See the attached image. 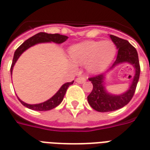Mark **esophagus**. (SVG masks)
I'll return each instance as SVG.
<instances>
[{
	"instance_id": "34e87169",
	"label": "esophagus",
	"mask_w": 150,
	"mask_h": 150,
	"mask_svg": "<svg viewBox=\"0 0 150 150\" xmlns=\"http://www.w3.org/2000/svg\"><path fill=\"white\" fill-rule=\"evenodd\" d=\"M75 81L76 83H84L86 81V79L84 77H79L75 79Z\"/></svg>"
}]
</instances>
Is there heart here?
Listing matches in <instances>:
<instances>
[{"mask_svg": "<svg viewBox=\"0 0 150 150\" xmlns=\"http://www.w3.org/2000/svg\"><path fill=\"white\" fill-rule=\"evenodd\" d=\"M116 46L110 41H85L73 45L69 50V57L74 65H84L91 74L104 71L115 58Z\"/></svg>", "mask_w": 150, "mask_h": 150, "instance_id": "1", "label": "heart"}]
</instances>
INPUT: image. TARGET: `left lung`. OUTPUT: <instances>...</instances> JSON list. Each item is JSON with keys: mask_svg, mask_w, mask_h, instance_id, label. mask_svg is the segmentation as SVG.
<instances>
[{"mask_svg": "<svg viewBox=\"0 0 150 150\" xmlns=\"http://www.w3.org/2000/svg\"><path fill=\"white\" fill-rule=\"evenodd\" d=\"M109 37L118 50L117 57L107 72L89 79L93 89L88 96V104L93 109L100 112H112L121 108L129 103L134 95L140 77V64L137 50L127 41L110 34ZM122 63L131 64L134 68V75L128 90L120 94H112L105 87L107 75L117 65Z\"/></svg>", "mask_w": 150, "mask_h": 150, "instance_id": "obj_1", "label": "left lung"}]
</instances>
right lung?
Returning <instances> with one entry per match:
<instances>
[{
  "instance_id": "right-lung-1",
  "label": "right lung",
  "mask_w": 150,
  "mask_h": 150,
  "mask_svg": "<svg viewBox=\"0 0 150 150\" xmlns=\"http://www.w3.org/2000/svg\"><path fill=\"white\" fill-rule=\"evenodd\" d=\"M68 38L67 36L65 35H61L59 34H47V33H43V32H40L38 34H35L33 37L30 38L29 39L25 41L24 42L21 44V46L18 47V49L16 50L13 55V62H12L11 68H10V72L13 73V69L14 67L15 63L18 61L19 57L22 54V53L25 51L26 50L30 48L31 46H34L37 44L39 43H46V42H54L56 44H61V43L64 42ZM73 82H69V83H66L64 84L61 86V88H59V90L52 97L50 98L49 100L46 101H44L42 103L40 104H30L25 103L24 101L21 100L19 98L18 100H20L21 104L24 105L25 107L28 108L30 109L35 111H48L50 109H53L55 107H57L59 104H61V102L63 100V97L66 94V91L67 90V88L70 85L73 83Z\"/></svg>"
}]
</instances>
